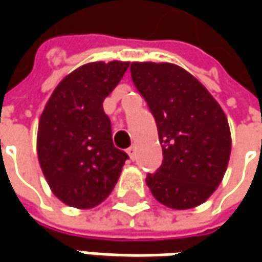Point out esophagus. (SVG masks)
<instances>
[{"label": "esophagus", "instance_id": "34e87169", "mask_svg": "<svg viewBox=\"0 0 262 262\" xmlns=\"http://www.w3.org/2000/svg\"><path fill=\"white\" fill-rule=\"evenodd\" d=\"M126 153H128L129 159H133V160H134V157H136V147L131 146L129 148H126Z\"/></svg>", "mask_w": 262, "mask_h": 262}]
</instances>
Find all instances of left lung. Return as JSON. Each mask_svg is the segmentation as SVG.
<instances>
[{"instance_id":"1","label":"left lung","mask_w":262,"mask_h":262,"mask_svg":"<svg viewBox=\"0 0 262 262\" xmlns=\"http://www.w3.org/2000/svg\"><path fill=\"white\" fill-rule=\"evenodd\" d=\"M131 78L155 116L163 162L146 182L163 206H200L220 185L230 157V129L216 99L175 64L133 62Z\"/></svg>"}]
</instances>
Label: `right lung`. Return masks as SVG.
Wrapping results in <instances>:
<instances>
[{
  "instance_id": "right-lung-1",
  "label": "right lung",
  "mask_w": 262,
  "mask_h": 262,
  "mask_svg": "<svg viewBox=\"0 0 262 262\" xmlns=\"http://www.w3.org/2000/svg\"><path fill=\"white\" fill-rule=\"evenodd\" d=\"M129 62H92L56 86L39 119L37 157L52 192L67 206L92 208L112 192L125 151L114 146L103 100Z\"/></svg>"
}]
</instances>
